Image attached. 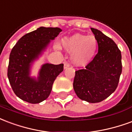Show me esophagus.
<instances>
[{
	"label": "esophagus",
	"mask_w": 132,
	"mask_h": 132,
	"mask_svg": "<svg viewBox=\"0 0 132 132\" xmlns=\"http://www.w3.org/2000/svg\"><path fill=\"white\" fill-rule=\"evenodd\" d=\"M70 67V65H69V63H67V62H64V69L65 70H66V69H67L68 67Z\"/></svg>",
	"instance_id": "1"
}]
</instances>
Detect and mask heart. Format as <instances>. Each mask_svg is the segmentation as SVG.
<instances>
[{
    "label": "heart",
    "instance_id": "b5f03b06",
    "mask_svg": "<svg viewBox=\"0 0 132 132\" xmlns=\"http://www.w3.org/2000/svg\"><path fill=\"white\" fill-rule=\"evenodd\" d=\"M60 44L65 51L72 53V62L79 67L86 66L91 62L96 52L98 45L95 36L79 33L64 37Z\"/></svg>",
    "mask_w": 132,
    "mask_h": 132
}]
</instances>
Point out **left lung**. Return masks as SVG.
I'll list each match as a JSON object with an SVG mask.
<instances>
[{"label": "left lung", "mask_w": 132, "mask_h": 132, "mask_svg": "<svg viewBox=\"0 0 132 132\" xmlns=\"http://www.w3.org/2000/svg\"><path fill=\"white\" fill-rule=\"evenodd\" d=\"M98 51L85 69L75 72L73 88L81 100L95 103L115 91L122 73V55L114 41L101 31L91 28Z\"/></svg>", "instance_id": "left-lung-1"}]
</instances>
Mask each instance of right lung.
I'll return each instance as SVG.
<instances>
[{"mask_svg": "<svg viewBox=\"0 0 132 132\" xmlns=\"http://www.w3.org/2000/svg\"><path fill=\"white\" fill-rule=\"evenodd\" d=\"M61 31L59 27H41L23 36L12 49L7 77L14 93L20 99L36 104L49 96L53 82L63 71L64 65L43 64L37 76H31V70L51 41Z\"/></svg>", "mask_w": 132, "mask_h": 132, "instance_id": "right-lung-1", "label": "right lung"}]
</instances>
